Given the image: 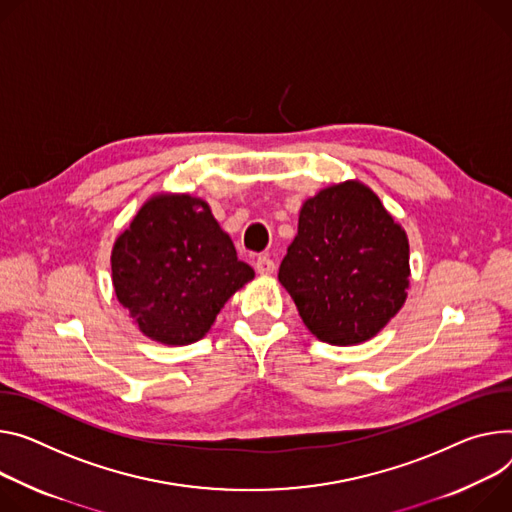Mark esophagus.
<instances>
[{"label":"esophagus","instance_id":"34e87169","mask_svg":"<svg viewBox=\"0 0 512 512\" xmlns=\"http://www.w3.org/2000/svg\"><path fill=\"white\" fill-rule=\"evenodd\" d=\"M255 269H257L259 275H269V273L275 271V261L267 255H261V257L255 259Z\"/></svg>","mask_w":512,"mask_h":512}]
</instances>
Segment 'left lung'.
I'll list each match as a JSON object with an SVG mask.
<instances>
[{
    "label": "left lung",
    "instance_id": "8db88e82",
    "mask_svg": "<svg viewBox=\"0 0 512 512\" xmlns=\"http://www.w3.org/2000/svg\"><path fill=\"white\" fill-rule=\"evenodd\" d=\"M406 230L365 183L347 179L308 198L280 265L306 329L329 345L376 337L406 302Z\"/></svg>",
    "mask_w": 512,
    "mask_h": 512
}]
</instances>
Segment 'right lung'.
I'll return each instance as SVG.
<instances>
[{"instance_id": "add662e5", "label": "right lung", "mask_w": 512, "mask_h": 512, "mask_svg": "<svg viewBox=\"0 0 512 512\" xmlns=\"http://www.w3.org/2000/svg\"><path fill=\"white\" fill-rule=\"evenodd\" d=\"M112 284L136 329L161 345H190L226 300L255 277L206 200L151 196L112 247Z\"/></svg>"}]
</instances>
